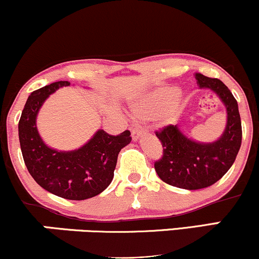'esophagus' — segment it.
Wrapping results in <instances>:
<instances>
[{
  "label": "esophagus",
  "instance_id": "esophagus-1",
  "mask_svg": "<svg viewBox=\"0 0 259 259\" xmlns=\"http://www.w3.org/2000/svg\"><path fill=\"white\" fill-rule=\"evenodd\" d=\"M147 134L146 129H142V127H134L132 130V138L134 141H138L140 138L145 136Z\"/></svg>",
  "mask_w": 259,
  "mask_h": 259
}]
</instances>
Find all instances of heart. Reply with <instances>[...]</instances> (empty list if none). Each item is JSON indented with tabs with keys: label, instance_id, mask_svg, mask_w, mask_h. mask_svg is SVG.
<instances>
[{
	"label": "heart",
	"instance_id": "heart-1",
	"mask_svg": "<svg viewBox=\"0 0 259 259\" xmlns=\"http://www.w3.org/2000/svg\"><path fill=\"white\" fill-rule=\"evenodd\" d=\"M177 97V90L163 89L136 101L133 106L134 113L142 119H156L163 117V119L168 120L173 115V111H170V108Z\"/></svg>",
	"mask_w": 259,
	"mask_h": 259
}]
</instances>
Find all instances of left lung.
Returning <instances> with one entry per match:
<instances>
[{
    "mask_svg": "<svg viewBox=\"0 0 259 259\" xmlns=\"http://www.w3.org/2000/svg\"><path fill=\"white\" fill-rule=\"evenodd\" d=\"M200 88L214 91L224 103L228 113L227 127L210 144L189 139L177 125H167L156 136L162 142L163 156L154 162L160 180L171 186L186 190L204 189L217 183L230 169L239 153L242 140L241 118L237 101L223 81L196 73Z\"/></svg>",
    "mask_w": 259,
    "mask_h": 259,
    "instance_id": "8db88e82",
    "label": "left lung"
}]
</instances>
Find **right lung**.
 <instances>
[{"label":"right lung","instance_id":"1","mask_svg":"<svg viewBox=\"0 0 259 259\" xmlns=\"http://www.w3.org/2000/svg\"><path fill=\"white\" fill-rule=\"evenodd\" d=\"M69 85V81H56L32 91L18 132L24 163L38 185L65 200L81 201L101 194L112 183L118 154L132 136L129 130L117 136L99 130L78 150L65 152L47 146L38 135L36 115L50 95Z\"/></svg>","mask_w":259,"mask_h":259}]
</instances>
